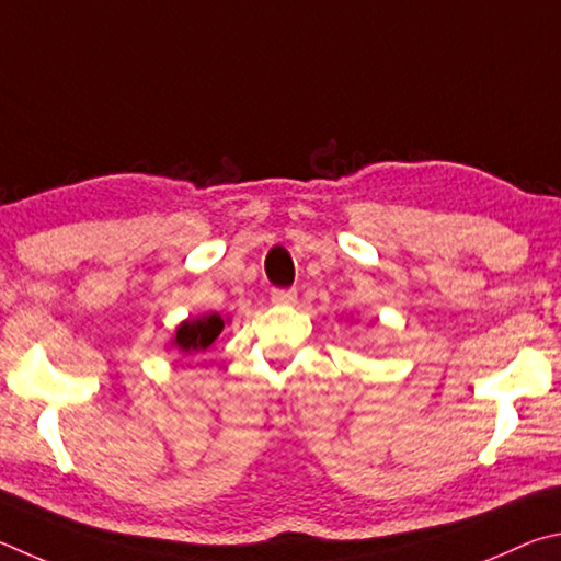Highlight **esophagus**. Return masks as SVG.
Instances as JSON below:
<instances>
[{
  "instance_id": "1",
  "label": "esophagus",
  "mask_w": 561,
  "mask_h": 561,
  "mask_svg": "<svg viewBox=\"0 0 561 561\" xmlns=\"http://www.w3.org/2000/svg\"><path fill=\"white\" fill-rule=\"evenodd\" d=\"M271 300L275 306H293L298 300V290L296 288H275L271 293Z\"/></svg>"
}]
</instances>
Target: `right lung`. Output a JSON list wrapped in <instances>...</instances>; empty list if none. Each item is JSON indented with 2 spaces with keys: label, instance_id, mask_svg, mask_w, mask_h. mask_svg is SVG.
Returning <instances> with one entry per match:
<instances>
[{
  "label": "right lung",
  "instance_id": "right-lung-1",
  "mask_svg": "<svg viewBox=\"0 0 561 561\" xmlns=\"http://www.w3.org/2000/svg\"><path fill=\"white\" fill-rule=\"evenodd\" d=\"M224 320L221 316H202V318H190L184 320L180 328H176L172 337V347H176L182 355H199V352L209 350L214 340L221 335Z\"/></svg>",
  "mask_w": 561,
  "mask_h": 561
}]
</instances>
